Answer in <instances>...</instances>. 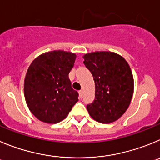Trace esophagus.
Instances as JSON below:
<instances>
[{
    "instance_id": "34e87169",
    "label": "esophagus",
    "mask_w": 160,
    "mask_h": 160,
    "mask_svg": "<svg viewBox=\"0 0 160 160\" xmlns=\"http://www.w3.org/2000/svg\"><path fill=\"white\" fill-rule=\"evenodd\" d=\"M79 94H80V98H82V97H83V90H80V91H79Z\"/></svg>"
}]
</instances>
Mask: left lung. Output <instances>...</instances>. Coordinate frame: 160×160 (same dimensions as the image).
<instances>
[{
  "label": "left lung",
  "instance_id": "1",
  "mask_svg": "<svg viewBox=\"0 0 160 160\" xmlns=\"http://www.w3.org/2000/svg\"><path fill=\"white\" fill-rule=\"evenodd\" d=\"M83 57L95 81V100L87 105L89 115L99 123L116 121L124 114L133 95L130 66L123 57L112 52H95Z\"/></svg>",
  "mask_w": 160,
  "mask_h": 160
}]
</instances>
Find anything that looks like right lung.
I'll list each match as a JSON object with an SVG mask.
<instances>
[{"label": "right lung", "mask_w": 160, "mask_h": 160, "mask_svg": "<svg viewBox=\"0 0 160 160\" xmlns=\"http://www.w3.org/2000/svg\"><path fill=\"white\" fill-rule=\"evenodd\" d=\"M77 56L62 50L43 53L31 63L24 83V92L30 112L41 121H62L78 101L68 74Z\"/></svg>", "instance_id": "obj_1"}]
</instances>
